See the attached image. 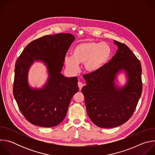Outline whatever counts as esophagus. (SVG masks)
Instances as JSON below:
<instances>
[{
	"mask_svg": "<svg viewBox=\"0 0 155 155\" xmlns=\"http://www.w3.org/2000/svg\"><path fill=\"white\" fill-rule=\"evenodd\" d=\"M84 85V84L83 83H82L81 82H80V81H79V82L78 83V87H79L80 90H81V88L83 87V86Z\"/></svg>",
	"mask_w": 155,
	"mask_h": 155,
	"instance_id": "obj_1",
	"label": "esophagus"
}]
</instances>
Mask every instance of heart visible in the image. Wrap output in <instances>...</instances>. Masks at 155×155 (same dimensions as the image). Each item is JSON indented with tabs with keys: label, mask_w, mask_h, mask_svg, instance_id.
Returning <instances> with one entry per match:
<instances>
[{
	"label": "heart",
	"mask_w": 155,
	"mask_h": 155,
	"mask_svg": "<svg viewBox=\"0 0 155 155\" xmlns=\"http://www.w3.org/2000/svg\"><path fill=\"white\" fill-rule=\"evenodd\" d=\"M112 55V48L106 43L88 40L81 42L72 49V56L65 58V64L71 69H75L77 64L84 63L86 72L94 73L99 71Z\"/></svg>",
	"instance_id": "1"
}]
</instances>
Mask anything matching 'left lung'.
<instances>
[{"label":"left lung","instance_id":"obj_1","mask_svg":"<svg viewBox=\"0 0 155 155\" xmlns=\"http://www.w3.org/2000/svg\"><path fill=\"white\" fill-rule=\"evenodd\" d=\"M118 47L115 56L97 72L83 75L86 86L82 87L86 112L91 120L102 128L114 127L127 121L133 115L142 92L140 61L123 43L114 40ZM127 71L128 81L123 88L114 84L116 74Z\"/></svg>","mask_w":155,"mask_h":155}]
</instances>
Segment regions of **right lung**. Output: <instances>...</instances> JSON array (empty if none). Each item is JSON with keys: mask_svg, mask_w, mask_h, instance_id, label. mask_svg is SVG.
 Wrapping results in <instances>:
<instances>
[{"mask_svg": "<svg viewBox=\"0 0 155 155\" xmlns=\"http://www.w3.org/2000/svg\"><path fill=\"white\" fill-rule=\"evenodd\" d=\"M74 39L71 34L45 35L28 44L17 59L13 93L21 112L29 123L50 127L64 119L72 97L79 90L77 77L67 78L60 74ZM34 58L46 63L50 75L48 84L40 91L31 90L27 83L28 70Z\"/></svg>", "mask_w": 155, "mask_h": 155, "instance_id": "obj_1", "label": "right lung"}]
</instances>
